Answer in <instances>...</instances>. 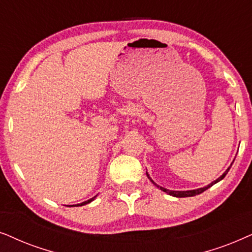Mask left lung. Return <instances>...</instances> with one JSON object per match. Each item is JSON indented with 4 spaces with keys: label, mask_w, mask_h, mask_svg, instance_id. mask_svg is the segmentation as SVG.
<instances>
[{
    "label": "left lung",
    "mask_w": 252,
    "mask_h": 252,
    "mask_svg": "<svg viewBox=\"0 0 252 252\" xmlns=\"http://www.w3.org/2000/svg\"><path fill=\"white\" fill-rule=\"evenodd\" d=\"M229 169H230V167H229V168H227V169H226V172H224V173L222 174V175H221L220 177H218V179H217L216 181H213L212 183L207 184L206 187H204V188H199V189H194V190H187V191H175V190H169V189H166V188L158 186V184H157L156 182H154V181H153L152 179H151L150 175H149V173H147V172H146V175H147V177H149V179H150L151 182H152L156 187L159 188V189H160L161 191H163V192L168 193V194H170V196H173V197H177V198H183V197H192V196H196V194H199V193L204 192V191L207 190V189H209V188H211L212 186H214V184H216V183L220 182V181L222 180L223 177L227 175V173L229 172Z\"/></svg>",
    "instance_id": "obj_1"
}]
</instances>
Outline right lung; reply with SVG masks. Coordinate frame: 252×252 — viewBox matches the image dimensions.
Masks as SVG:
<instances>
[{"instance_id": "obj_1", "label": "right lung", "mask_w": 252, "mask_h": 252, "mask_svg": "<svg viewBox=\"0 0 252 252\" xmlns=\"http://www.w3.org/2000/svg\"><path fill=\"white\" fill-rule=\"evenodd\" d=\"M96 198V196H94V197H92L91 199H89V200H86V202H83V203H80V204H77V205H72V206H83V205H86V204H89V203H91V202H93V200H94Z\"/></svg>"}]
</instances>
